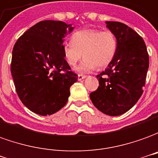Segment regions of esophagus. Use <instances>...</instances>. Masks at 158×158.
Wrapping results in <instances>:
<instances>
[{"label": "esophagus", "instance_id": "34e87169", "mask_svg": "<svg viewBox=\"0 0 158 158\" xmlns=\"http://www.w3.org/2000/svg\"><path fill=\"white\" fill-rule=\"evenodd\" d=\"M86 77H87V76L82 75V74H79V75H78V80H79V81H81V80H83Z\"/></svg>", "mask_w": 158, "mask_h": 158}]
</instances>
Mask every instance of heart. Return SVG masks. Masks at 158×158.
I'll use <instances>...</instances> for the list:
<instances>
[{"instance_id":"obj_1","label":"heart","mask_w":158,"mask_h":158,"mask_svg":"<svg viewBox=\"0 0 158 158\" xmlns=\"http://www.w3.org/2000/svg\"><path fill=\"white\" fill-rule=\"evenodd\" d=\"M64 59L71 66L84 57L77 67L80 72H88L95 68H105L110 64L117 50V40L113 32L99 29L76 31L71 41L63 43Z\"/></svg>"}]
</instances>
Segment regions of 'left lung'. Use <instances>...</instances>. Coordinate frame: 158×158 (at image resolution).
<instances>
[{
  "label": "left lung",
  "instance_id": "left-lung-1",
  "mask_svg": "<svg viewBox=\"0 0 158 158\" xmlns=\"http://www.w3.org/2000/svg\"><path fill=\"white\" fill-rule=\"evenodd\" d=\"M117 40L115 58L99 75V88L90 94L94 106L109 116L127 112L143 94L149 55L144 40L133 29L120 22H106Z\"/></svg>",
  "mask_w": 158,
  "mask_h": 158
}]
</instances>
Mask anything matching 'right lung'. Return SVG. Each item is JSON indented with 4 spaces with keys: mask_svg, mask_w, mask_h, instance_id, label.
I'll list each match as a JSON object with an SVG mask.
<instances>
[{
    "mask_svg": "<svg viewBox=\"0 0 158 158\" xmlns=\"http://www.w3.org/2000/svg\"><path fill=\"white\" fill-rule=\"evenodd\" d=\"M72 24L44 20L30 28L13 49L11 73L20 100L31 111L52 115L65 106L77 75L63 53L64 38Z\"/></svg>",
    "mask_w": 158,
    "mask_h": 158,
    "instance_id": "obj_1",
    "label": "right lung"
}]
</instances>
